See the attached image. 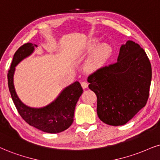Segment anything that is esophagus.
<instances>
[{
    "instance_id": "obj_1",
    "label": "esophagus",
    "mask_w": 160,
    "mask_h": 160,
    "mask_svg": "<svg viewBox=\"0 0 160 160\" xmlns=\"http://www.w3.org/2000/svg\"><path fill=\"white\" fill-rule=\"evenodd\" d=\"M82 88H83V89H86V88H88V82H82Z\"/></svg>"
}]
</instances>
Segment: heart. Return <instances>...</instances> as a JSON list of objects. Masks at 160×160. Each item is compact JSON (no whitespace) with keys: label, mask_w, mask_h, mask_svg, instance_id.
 I'll return each instance as SVG.
<instances>
[{"label":"heart","mask_w":160,"mask_h":160,"mask_svg":"<svg viewBox=\"0 0 160 160\" xmlns=\"http://www.w3.org/2000/svg\"><path fill=\"white\" fill-rule=\"evenodd\" d=\"M92 52L91 56L85 65L87 70L90 72H94L102 68L111 56L113 49L110 44L106 43L100 44L99 40L97 38H93L88 41L84 48L86 54H90Z\"/></svg>","instance_id":"obj_1"}]
</instances>
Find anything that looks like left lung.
Segmentation results:
<instances>
[{"label": "left lung", "instance_id": "8db88e82", "mask_svg": "<svg viewBox=\"0 0 160 160\" xmlns=\"http://www.w3.org/2000/svg\"><path fill=\"white\" fill-rule=\"evenodd\" d=\"M152 70L146 53L128 41L119 50L117 62L98 69L88 77L89 88L97 96V114L109 125H123L145 106Z\"/></svg>", "mask_w": 160, "mask_h": 160}]
</instances>
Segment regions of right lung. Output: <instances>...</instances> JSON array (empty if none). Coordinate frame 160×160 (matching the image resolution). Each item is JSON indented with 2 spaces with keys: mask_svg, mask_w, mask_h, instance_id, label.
<instances>
[{
  "mask_svg": "<svg viewBox=\"0 0 160 160\" xmlns=\"http://www.w3.org/2000/svg\"><path fill=\"white\" fill-rule=\"evenodd\" d=\"M37 47L32 43H27L19 47L14 54L7 75L9 90L18 111L26 122L46 133H60L72 125L75 108L83 90L79 82H76L64 88L54 101L44 107L31 108L23 103L18 96L14 86L15 67L30 56Z\"/></svg>",
  "mask_w": 160,
  "mask_h": 160,
  "instance_id": "right-lung-1",
  "label": "right lung"
}]
</instances>
